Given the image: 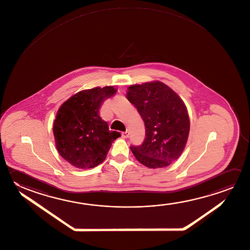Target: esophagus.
<instances>
[{"mask_svg":"<svg viewBox=\"0 0 250 250\" xmlns=\"http://www.w3.org/2000/svg\"><path fill=\"white\" fill-rule=\"evenodd\" d=\"M128 136H129V132L128 131L123 132V134H122V136H123V138H127V137H128Z\"/></svg>","mask_w":250,"mask_h":250,"instance_id":"34e87169","label":"esophagus"}]
</instances>
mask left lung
I'll return each mask as SVG.
<instances>
[{"label": "left lung", "instance_id": "8db88e82", "mask_svg": "<svg viewBox=\"0 0 250 250\" xmlns=\"http://www.w3.org/2000/svg\"><path fill=\"white\" fill-rule=\"evenodd\" d=\"M146 126V138L131 146L136 159L149 168L168 167L181 156L189 133V119L182 99L163 83H146L127 88Z\"/></svg>", "mask_w": 250, "mask_h": 250}]
</instances>
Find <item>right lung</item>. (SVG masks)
Listing matches in <instances>:
<instances>
[{
  "label": "right lung",
  "mask_w": 250,
  "mask_h": 250,
  "mask_svg": "<svg viewBox=\"0 0 250 250\" xmlns=\"http://www.w3.org/2000/svg\"><path fill=\"white\" fill-rule=\"evenodd\" d=\"M114 86L79 91L61 105L54 123L55 145L60 155L80 169L104 161L113 142L121 133L110 131L100 116L104 100L114 95Z\"/></svg>",
  "instance_id": "1"
}]
</instances>
